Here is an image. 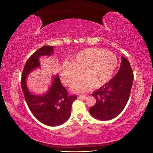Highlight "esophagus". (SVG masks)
I'll return each mask as SVG.
<instances>
[{"label":"esophagus","mask_w":153,"mask_h":153,"mask_svg":"<svg viewBox=\"0 0 153 153\" xmlns=\"http://www.w3.org/2000/svg\"><path fill=\"white\" fill-rule=\"evenodd\" d=\"M87 98V96L85 94H80L78 96V98H81V99H85Z\"/></svg>","instance_id":"34e87169"}]
</instances>
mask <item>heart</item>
Segmentation results:
<instances>
[{"mask_svg":"<svg viewBox=\"0 0 153 153\" xmlns=\"http://www.w3.org/2000/svg\"><path fill=\"white\" fill-rule=\"evenodd\" d=\"M117 59L110 52L100 48H87L73 55L64 62L60 75L64 84L71 86L80 74L84 75L72 86L76 92H85L90 87H100L108 82L117 66Z\"/></svg>","mask_w":153,"mask_h":153,"instance_id":"b5f03b06","label":"heart"}]
</instances>
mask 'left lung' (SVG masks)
Wrapping results in <instances>:
<instances>
[{
	"mask_svg": "<svg viewBox=\"0 0 153 153\" xmlns=\"http://www.w3.org/2000/svg\"><path fill=\"white\" fill-rule=\"evenodd\" d=\"M117 73L107 84L92 94L96 104L89 108L90 114L101 121L117 117L127 104L133 82V72L129 61L121 57Z\"/></svg>",
	"mask_w": 153,
	"mask_h": 153,
	"instance_id": "obj_1",
	"label": "left lung"
}]
</instances>
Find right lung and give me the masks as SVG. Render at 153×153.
Wrapping results in <instances>:
<instances>
[{
  "label": "right lung",
  "mask_w": 153,
  "mask_h": 153,
  "mask_svg": "<svg viewBox=\"0 0 153 153\" xmlns=\"http://www.w3.org/2000/svg\"><path fill=\"white\" fill-rule=\"evenodd\" d=\"M52 46H44L32 54L27 60L21 78V87L25 101L32 114L40 122L48 126H57L65 123L70 117L71 105L76 98L69 94L61 83L59 76L53 77L49 91L44 95H34L27 89L26 78L34 68L40 67L39 58L52 55Z\"/></svg>",
  "instance_id": "obj_1"
}]
</instances>
